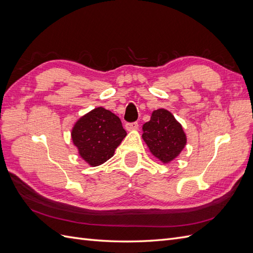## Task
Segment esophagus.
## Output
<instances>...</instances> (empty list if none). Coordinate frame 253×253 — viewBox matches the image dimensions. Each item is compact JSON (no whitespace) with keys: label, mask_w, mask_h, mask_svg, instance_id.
<instances>
[{"label":"esophagus","mask_w":253,"mask_h":253,"mask_svg":"<svg viewBox=\"0 0 253 253\" xmlns=\"http://www.w3.org/2000/svg\"><path fill=\"white\" fill-rule=\"evenodd\" d=\"M138 122H128L126 125V128L127 131H135V129L138 128Z\"/></svg>","instance_id":"34e87169"}]
</instances>
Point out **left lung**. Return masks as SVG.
I'll return each mask as SVG.
<instances>
[{
    "instance_id": "obj_1",
    "label": "left lung",
    "mask_w": 253,
    "mask_h": 253,
    "mask_svg": "<svg viewBox=\"0 0 253 253\" xmlns=\"http://www.w3.org/2000/svg\"><path fill=\"white\" fill-rule=\"evenodd\" d=\"M142 131V139L150 152L164 164L177 157L187 143L181 125L165 109L153 112L150 121L143 125Z\"/></svg>"
}]
</instances>
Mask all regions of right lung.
Wrapping results in <instances>:
<instances>
[{"instance_id": "obj_1", "label": "right lung", "mask_w": 253, "mask_h": 253, "mask_svg": "<svg viewBox=\"0 0 253 253\" xmlns=\"http://www.w3.org/2000/svg\"><path fill=\"white\" fill-rule=\"evenodd\" d=\"M126 136L119 117L101 106L82 116L72 129V139L79 155L91 167L113 157Z\"/></svg>"}]
</instances>
